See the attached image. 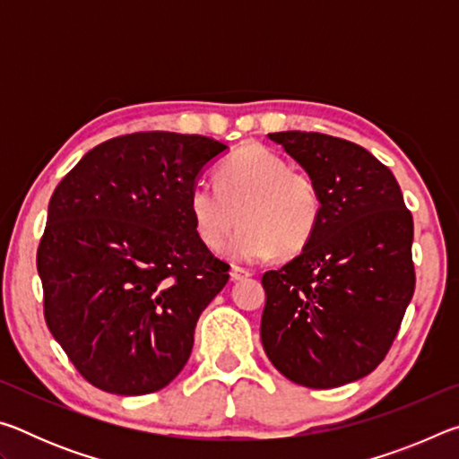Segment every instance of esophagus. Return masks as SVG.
I'll return each instance as SVG.
<instances>
[{"label":"esophagus","mask_w":459,"mask_h":459,"mask_svg":"<svg viewBox=\"0 0 459 459\" xmlns=\"http://www.w3.org/2000/svg\"><path fill=\"white\" fill-rule=\"evenodd\" d=\"M251 277V271L245 269V267H238V265H232L230 269V279L232 281H243V279Z\"/></svg>","instance_id":"esophagus-1"}]
</instances>
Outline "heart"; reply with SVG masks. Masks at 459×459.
Instances as JSON below:
<instances>
[{
  "label": "heart",
  "mask_w": 459,
  "mask_h": 459,
  "mask_svg": "<svg viewBox=\"0 0 459 459\" xmlns=\"http://www.w3.org/2000/svg\"><path fill=\"white\" fill-rule=\"evenodd\" d=\"M198 238L221 248L237 222L243 227L227 247L230 257L261 261L304 251L322 219V194L312 176L261 145L240 147L219 166L216 184L198 180L188 194Z\"/></svg>",
  "instance_id": "heart-1"
}]
</instances>
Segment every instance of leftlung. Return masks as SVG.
I'll return each mask as SVG.
<instances>
[{"label":"left lung","instance_id":"obj_1","mask_svg":"<svg viewBox=\"0 0 459 459\" xmlns=\"http://www.w3.org/2000/svg\"><path fill=\"white\" fill-rule=\"evenodd\" d=\"M269 139L316 180L322 219L298 257L263 275V348L293 383L342 386L370 375L397 338L415 291L413 216L364 147L314 131Z\"/></svg>","mask_w":459,"mask_h":459}]
</instances>
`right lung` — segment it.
<instances>
[{"label": "right lung", "instance_id": "1", "mask_svg": "<svg viewBox=\"0 0 459 459\" xmlns=\"http://www.w3.org/2000/svg\"><path fill=\"white\" fill-rule=\"evenodd\" d=\"M224 150L204 135H119L54 190L36 255L44 320L100 391L155 393L188 362L198 317L230 269L198 238L188 194Z\"/></svg>", "mask_w": 459, "mask_h": 459}]
</instances>
